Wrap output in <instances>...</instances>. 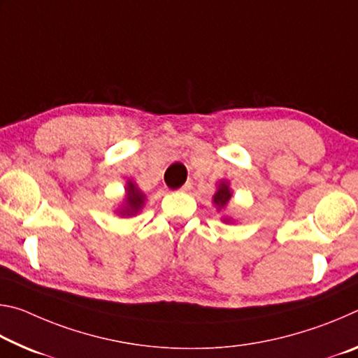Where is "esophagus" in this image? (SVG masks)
I'll list each match as a JSON object with an SVG mask.
<instances>
[{
  "instance_id": "esophagus-1",
  "label": "esophagus",
  "mask_w": 358,
  "mask_h": 358,
  "mask_svg": "<svg viewBox=\"0 0 358 358\" xmlns=\"http://www.w3.org/2000/svg\"><path fill=\"white\" fill-rule=\"evenodd\" d=\"M191 189H192V181H187V183H185L183 186L180 187L181 192H187V191H191Z\"/></svg>"
}]
</instances>
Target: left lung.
I'll use <instances>...</instances> for the list:
<instances>
[{
  "instance_id": "obj_1",
  "label": "left lung",
  "mask_w": 358,
  "mask_h": 358,
  "mask_svg": "<svg viewBox=\"0 0 358 358\" xmlns=\"http://www.w3.org/2000/svg\"><path fill=\"white\" fill-rule=\"evenodd\" d=\"M232 194L234 192H232V189H230L229 181L227 180H221L220 183L216 185V191L213 194V197H211V202H213L215 208L217 211H226L227 205L230 202V199H232ZM221 221L224 224H234L235 222L234 217L229 216V215L221 216Z\"/></svg>"
}]
</instances>
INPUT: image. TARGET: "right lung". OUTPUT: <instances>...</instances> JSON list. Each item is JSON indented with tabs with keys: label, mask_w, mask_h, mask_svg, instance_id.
<instances>
[{
	"label": "right lung",
	"mask_w": 358,
	"mask_h": 358,
	"mask_svg": "<svg viewBox=\"0 0 358 358\" xmlns=\"http://www.w3.org/2000/svg\"><path fill=\"white\" fill-rule=\"evenodd\" d=\"M145 202H147L145 192L136 185V181L128 180L124 186V197L118 207L115 208V213L120 217H132L141 213L145 207Z\"/></svg>",
	"instance_id": "obj_1"
}]
</instances>
